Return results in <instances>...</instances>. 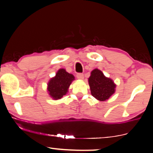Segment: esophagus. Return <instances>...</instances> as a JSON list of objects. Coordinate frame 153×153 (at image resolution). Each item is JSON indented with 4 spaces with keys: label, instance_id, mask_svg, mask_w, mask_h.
I'll use <instances>...</instances> for the list:
<instances>
[{
    "label": "esophagus",
    "instance_id": "1",
    "mask_svg": "<svg viewBox=\"0 0 153 153\" xmlns=\"http://www.w3.org/2000/svg\"><path fill=\"white\" fill-rule=\"evenodd\" d=\"M83 74L82 73H78L77 74V78H78V79H83Z\"/></svg>",
    "mask_w": 153,
    "mask_h": 153
}]
</instances>
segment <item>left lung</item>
I'll return each instance as SVG.
<instances>
[{
	"label": "left lung",
	"instance_id": "left-lung-1",
	"mask_svg": "<svg viewBox=\"0 0 153 153\" xmlns=\"http://www.w3.org/2000/svg\"><path fill=\"white\" fill-rule=\"evenodd\" d=\"M88 82L91 94L99 101H106L115 92L116 85L113 80L105 77L102 72L98 69L91 72Z\"/></svg>",
	"mask_w": 153,
	"mask_h": 153
}]
</instances>
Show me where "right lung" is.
I'll return each instance as SVG.
<instances>
[{
  "mask_svg": "<svg viewBox=\"0 0 153 153\" xmlns=\"http://www.w3.org/2000/svg\"><path fill=\"white\" fill-rule=\"evenodd\" d=\"M75 78L65 69H59L56 73L55 77L52 78L48 82L47 90L51 97L54 100L61 99L68 92V88Z\"/></svg>",
  "mask_w": 153,
  "mask_h": 153,
  "instance_id": "add662e5",
  "label": "right lung"
}]
</instances>
